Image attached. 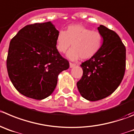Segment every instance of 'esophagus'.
<instances>
[{
  "instance_id": "34e87169",
  "label": "esophagus",
  "mask_w": 134,
  "mask_h": 134,
  "mask_svg": "<svg viewBox=\"0 0 134 134\" xmlns=\"http://www.w3.org/2000/svg\"><path fill=\"white\" fill-rule=\"evenodd\" d=\"M75 65H76L75 64H73V63H69V66L71 68H73V67H74Z\"/></svg>"
}]
</instances>
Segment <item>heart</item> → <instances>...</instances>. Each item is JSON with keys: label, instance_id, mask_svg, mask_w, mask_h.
<instances>
[{"label": "heart", "instance_id": "obj_1", "mask_svg": "<svg viewBox=\"0 0 134 134\" xmlns=\"http://www.w3.org/2000/svg\"><path fill=\"white\" fill-rule=\"evenodd\" d=\"M103 43V36L98 31L91 30L81 24L70 25L65 31H59L56 36V48L65 53L71 44L67 53L69 59L75 61L81 57L85 60L95 55Z\"/></svg>", "mask_w": 134, "mask_h": 134}]
</instances>
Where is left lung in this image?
Segmentation results:
<instances>
[{"mask_svg":"<svg viewBox=\"0 0 134 134\" xmlns=\"http://www.w3.org/2000/svg\"><path fill=\"white\" fill-rule=\"evenodd\" d=\"M99 52L81 63L83 73L77 85L81 95L90 101L103 99L113 93L122 82L126 70V47L120 37L103 25Z\"/></svg>","mask_w":134,"mask_h":134,"instance_id":"left-lung-1","label":"left lung"}]
</instances>
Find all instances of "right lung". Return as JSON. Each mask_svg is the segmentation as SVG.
Returning <instances> with one entry per match:
<instances>
[{"instance_id": "1", "label": "right lung", "mask_w": 134, "mask_h": 134, "mask_svg": "<svg viewBox=\"0 0 134 134\" xmlns=\"http://www.w3.org/2000/svg\"><path fill=\"white\" fill-rule=\"evenodd\" d=\"M59 31L51 22L27 25L11 40L7 60L8 74L25 97L42 100L55 88L58 75L69 63L56 48Z\"/></svg>"}]
</instances>
